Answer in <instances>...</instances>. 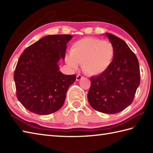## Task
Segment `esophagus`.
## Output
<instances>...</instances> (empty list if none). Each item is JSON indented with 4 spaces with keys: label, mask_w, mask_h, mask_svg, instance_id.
I'll return each mask as SVG.
<instances>
[{
    "label": "esophagus",
    "mask_w": 153,
    "mask_h": 153,
    "mask_svg": "<svg viewBox=\"0 0 153 153\" xmlns=\"http://www.w3.org/2000/svg\"><path fill=\"white\" fill-rule=\"evenodd\" d=\"M83 78V76H81V75H77L76 76V81H79L80 79H82Z\"/></svg>",
    "instance_id": "34e87169"
}]
</instances>
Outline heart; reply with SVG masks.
Instances as JSON below:
<instances>
[{"label": "heart", "instance_id": "heart-1", "mask_svg": "<svg viewBox=\"0 0 153 153\" xmlns=\"http://www.w3.org/2000/svg\"><path fill=\"white\" fill-rule=\"evenodd\" d=\"M114 56L115 48L111 42L87 37L71 45L70 53L65 56V62L72 69H77L82 64L87 74L99 76L108 70Z\"/></svg>", "mask_w": 153, "mask_h": 153}]
</instances>
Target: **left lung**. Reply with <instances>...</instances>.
<instances>
[{
    "instance_id": "left-lung-1",
    "label": "left lung",
    "mask_w": 153,
    "mask_h": 153,
    "mask_svg": "<svg viewBox=\"0 0 153 153\" xmlns=\"http://www.w3.org/2000/svg\"><path fill=\"white\" fill-rule=\"evenodd\" d=\"M115 48L112 64L99 76L90 78L87 94L93 109L106 114H116L129 106L140 83V70L135 54L124 41L105 33Z\"/></svg>"
}]
</instances>
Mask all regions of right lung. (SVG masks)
Listing matches in <instances>:
<instances>
[{"label": "right lung", "mask_w": 153, "mask_h": 153, "mask_svg": "<svg viewBox=\"0 0 153 153\" xmlns=\"http://www.w3.org/2000/svg\"><path fill=\"white\" fill-rule=\"evenodd\" d=\"M70 35H47L25 48L16 65V95L25 108L47 115L61 108L76 75H65L58 62L64 60Z\"/></svg>", "instance_id": "right-lung-1"}]
</instances>
